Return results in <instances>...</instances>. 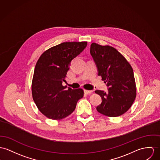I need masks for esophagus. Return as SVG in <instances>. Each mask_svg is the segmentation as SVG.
I'll use <instances>...</instances> for the list:
<instances>
[{
    "mask_svg": "<svg viewBox=\"0 0 160 160\" xmlns=\"http://www.w3.org/2000/svg\"><path fill=\"white\" fill-rule=\"evenodd\" d=\"M85 93L86 94H91L92 93V91L91 90H85Z\"/></svg>",
    "mask_w": 160,
    "mask_h": 160,
    "instance_id": "34e87169",
    "label": "esophagus"
}]
</instances>
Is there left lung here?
<instances>
[{
	"instance_id": "obj_1",
	"label": "left lung",
	"mask_w": 160,
	"mask_h": 160,
	"mask_svg": "<svg viewBox=\"0 0 160 160\" xmlns=\"http://www.w3.org/2000/svg\"><path fill=\"white\" fill-rule=\"evenodd\" d=\"M90 53L96 63L98 75L108 87L107 92L95 91L102 99L97 110L108 117L122 115L132 107L136 96L132 66L118 50L110 46L93 42L91 45Z\"/></svg>"
}]
</instances>
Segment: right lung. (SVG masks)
Masks as SVG:
<instances>
[{"instance_id": "right-lung-1", "label": "right lung", "mask_w": 160, "mask_h": 160, "mask_svg": "<svg viewBox=\"0 0 160 160\" xmlns=\"http://www.w3.org/2000/svg\"><path fill=\"white\" fill-rule=\"evenodd\" d=\"M87 46L86 41L64 42L44 51L38 60L32 83V98L45 116L60 120L75 109L83 89L62 86L71 62Z\"/></svg>"}]
</instances>
